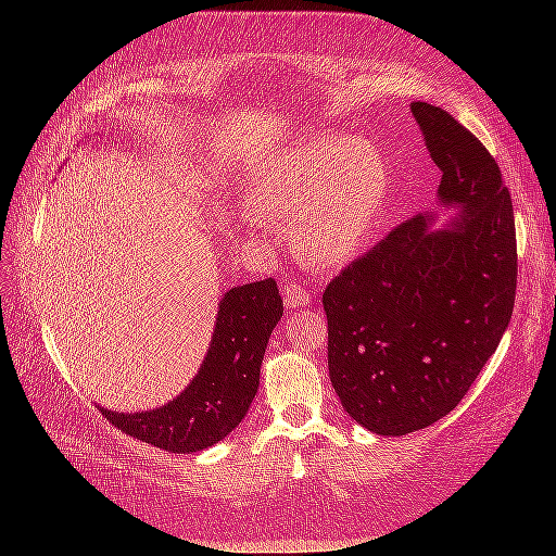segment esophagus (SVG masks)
<instances>
[{"label": "esophagus", "mask_w": 556, "mask_h": 556, "mask_svg": "<svg viewBox=\"0 0 556 556\" xmlns=\"http://www.w3.org/2000/svg\"><path fill=\"white\" fill-rule=\"evenodd\" d=\"M285 306L288 308H304L313 301V290L304 282H290L285 288Z\"/></svg>", "instance_id": "34e87169"}]
</instances>
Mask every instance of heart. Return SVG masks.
I'll list each match as a JSON object with an SVG mask.
<instances>
[{"label": "heart", "mask_w": 556, "mask_h": 556, "mask_svg": "<svg viewBox=\"0 0 556 556\" xmlns=\"http://www.w3.org/2000/svg\"><path fill=\"white\" fill-rule=\"evenodd\" d=\"M387 197L378 150L357 137L315 134L282 150L252 178L248 208L271 225H292L299 255L333 268L371 239Z\"/></svg>", "instance_id": "b5f03b06"}]
</instances>
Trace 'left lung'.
<instances>
[{
  "label": "left lung",
  "mask_w": 556,
  "mask_h": 556,
  "mask_svg": "<svg viewBox=\"0 0 556 556\" xmlns=\"http://www.w3.org/2000/svg\"><path fill=\"white\" fill-rule=\"evenodd\" d=\"M410 111L443 178L445 229L415 215L323 294L329 378L345 413L380 435L439 422L470 390L506 331L517 290L513 201L473 131L427 102Z\"/></svg>",
  "instance_id": "left-lung-1"
}]
</instances>
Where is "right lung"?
<instances>
[{"label":"right lung","instance_id":"1","mask_svg":"<svg viewBox=\"0 0 556 556\" xmlns=\"http://www.w3.org/2000/svg\"><path fill=\"white\" fill-rule=\"evenodd\" d=\"M280 317L282 299L274 278L229 290L217 311L208 355L188 390L155 410H99L131 439L166 452L190 454L215 445L239 427L255 399L264 350Z\"/></svg>","mask_w":556,"mask_h":556}]
</instances>
